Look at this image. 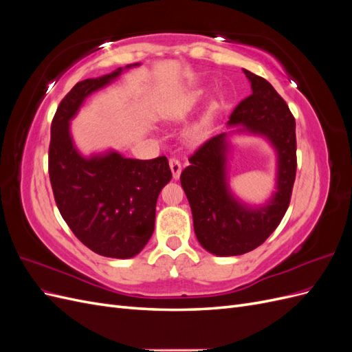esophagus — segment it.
Wrapping results in <instances>:
<instances>
[{
	"label": "esophagus",
	"mask_w": 352,
	"mask_h": 352,
	"mask_svg": "<svg viewBox=\"0 0 352 352\" xmlns=\"http://www.w3.org/2000/svg\"><path fill=\"white\" fill-rule=\"evenodd\" d=\"M168 164H170V170H172L173 179H179L180 172H182V164H180V162H179L177 158H170L168 160Z\"/></svg>",
	"instance_id": "1"
}]
</instances>
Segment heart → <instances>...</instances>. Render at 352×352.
<instances>
[{
	"instance_id": "b5f03b06",
	"label": "heart",
	"mask_w": 352,
	"mask_h": 352,
	"mask_svg": "<svg viewBox=\"0 0 352 352\" xmlns=\"http://www.w3.org/2000/svg\"><path fill=\"white\" fill-rule=\"evenodd\" d=\"M204 95H206L204 89H195L192 92L184 95V97H180L179 100L173 101L168 105L164 111V117L168 120H173V122H180V120L186 119V117L198 107V104L201 102L202 98H204ZM221 104H223V98L212 101L208 105L206 113L202 114L195 123H192L188 127L186 140L189 142L198 144L201 141H204L206 138L210 135L212 123H214L216 116L221 109Z\"/></svg>"
}]
</instances>
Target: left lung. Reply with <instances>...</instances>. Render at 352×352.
Wrapping results in <instances>:
<instances>
[{
  "instance_id": "8db88e82",
  "label": "left lung",
  "mask_w": 352,
  "mask_h": 352,
  "mask_svg": "<svg viewBox=\"0 0 352 352\" xmlns=\"http://www.w3.org/2000/svg\"><path fill=\"white\" fill-rule=\"evenodd\" d=\"M251 82V95L232 111L229 133L212 136L202 144L180 175L201 247L219 257L250 252L279 226L289 207L296 173L295 119L272 85L243 69ZM252 133L265 137L278 155L276 190L263 206L245 205L231 194L227 184V136Z\"/></svg>"
}]
</instances>
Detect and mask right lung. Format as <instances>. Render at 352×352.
Listing matches in <instances>:
<instances>
[{
    "instance_id": "add662e5",
    "label": "right lung",
    "mask_w": 352,
    "mask_h": 352,
    "mask_svg": "<svg viewBox=\"0 0 352 352\" xmlns=\"http://www.w3.org/2000/svg\"><path fill=\"white\" fill-rule=\"evenodd\" d=\"M78 82L61 100L51 123L48 172L61 217L83 245L104 257L132 258L154 232L155 206L172 179L164 155L126 158L117 151L83 157L73 142L70 120L83 101L131 67Z\"/></svg>"
}]
</instances>
